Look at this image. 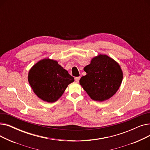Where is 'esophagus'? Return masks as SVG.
Here are the masks:
<instances>
[{
  "label": "esophagus",
  "instance_id": "esophagus-1",
  "mask_svg": "<svg viewBox=\"0 0 150 150\" xmlns=\"http://www.w3.org/2000/svg\"><path fill=\"white\" fill-rule=\"evenodd\" d=\"M80 79V76H78V77H75V81H76V82H77V83L79 82Z\"/></svg>",
  "mask_w": 150,
  "mask_h": 150
}]
</instances>
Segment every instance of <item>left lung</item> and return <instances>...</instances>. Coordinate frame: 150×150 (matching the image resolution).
Segmentation results:
<instances>
[{"label":"left lung","mask_w":150,"mask_h":150,"mask_svg":"<svg viewBox=\"0 0 150 150\" xmlns=\"http://www.w3.org/2000/svg\"><path fill=\"white\" fill-rule=\"evenodd\" d=\"M86 75L80 84L93 100L103 101L112 97L119 89L123 79L120 66L105 54L93 58L84 68Z\"/></svg>","instance_id":"left-lung-1"}]
</instances>
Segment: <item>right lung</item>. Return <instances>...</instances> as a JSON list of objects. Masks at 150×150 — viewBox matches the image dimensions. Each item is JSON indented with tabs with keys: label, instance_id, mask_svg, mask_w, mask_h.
Listing matches in <instances>:
<instances>
[{
	"label": "right lung",
	"instance_id": "obj_1",
	"mask_svg": "<svg viewBox=\"0 0 150 150\" xmlns=\"http://www.w3.org/2000/svg\"><path fill=\"white\" fill-rule=\"evenodd\" d=\"M28 82L36 95L41 100L53 103L62 95L74 78L58 64L50 59L38 62L28 73Z\"/></svg>",
	"mask_w": 150,
	"mask_h": 150
}]
</instances>
